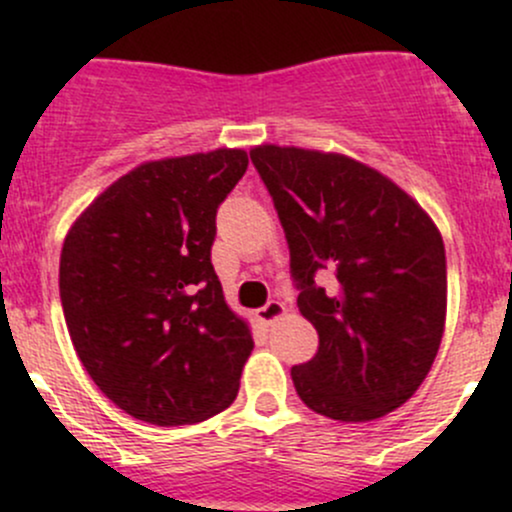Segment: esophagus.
<instances>
[{
    "mask_svg": "<svg viewBox=\"0 0 512 512\" xmlns=\"http://www.w3.org/2000/svg\"><path fill=\"white\" fill-rule=\"evenodd\" d=\"M282 314H285V304L277 302V299H270V302L265 304V307L257 309V319H260L262 324H272L275 319H280Z\"/></svg>",
    "mask_w": 512,
    "mask_h": 512,
    "instance_id": "obj_1",
    "label": "esophagus"
}]
</instances>
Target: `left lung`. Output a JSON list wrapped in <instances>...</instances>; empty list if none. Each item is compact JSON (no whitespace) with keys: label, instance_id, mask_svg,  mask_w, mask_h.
<instances>
[{"label":"left lung","instance_id":"1","mask_svg":"<svg viewBox=\"0 0 512 512\" xmlns=\"http://www.w3.org/2000/svg\"><path fill=\"white\" fill-rule=\"evenodd\" d=\"M250 158L285 230L297 307L319 334L317 354L292 366L299 399L334 421L399 409L441 347V232L411 195L354 158L280 146Z\"/></svg>","mask_w":512,"mask_h":512}]
</instances>
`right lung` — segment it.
Listing matches in <instances>:
<instances>
[{"mask_svg": "<svg viewBox=\"0 0 512 512\" xmlns=\"http://www.w3.org/2000/svg\"><path fill=\"white\" fill-rule=\"evenodd\" d=\"M245 170L240 148L151 160L66 235L59 292L71 342L98 389L138 421L185 426L235 401L252 337L210 250L220 203Z\"/></svg>", "mask_w": 512, "mask_h": 512, "instance_id": "1", "label": "right lung"}]
</instances>
